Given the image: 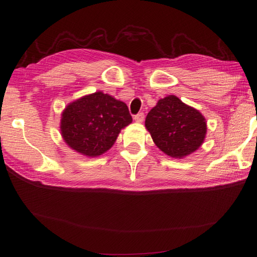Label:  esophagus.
<instances>
[{
    "instance_id": "1",
    "label": "esophagus",
    "mask_w": 257,
    "mask_h": 257,
    "mask_svg": "<svg viewBox=\"0 0 257 257\" xmlns=\"http://www.w3.org/2000/svg\"><path fill=\"white\" fill-rule=\"evenodd\" d=\"M134 119H135V120H136L137 122H139V123H140V122H142L143 120H145V115H143L142 112H139L138 115H136V116H135V118H134Z\"/></svg>"
}]
</instances>
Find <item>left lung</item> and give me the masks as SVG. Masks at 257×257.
I'll use <instances>...</instances> for the list:
<instances>
[{
	"label": "left lung",
	"mask_w": 257,
	"mask_h": 257,
	"mask_svg": "<svg viewBox=\"0 0 257 257\" xmlns=\"http://www.w3.org/2000/svg\"><path fill=\"white\" fill-rule=\"evenodd\" d=\"M146 128L160 150L174 159H183L198 150L207 135L204 115L175 95L158 100L148 112Z\"/></svg>",
	"instance_id": "8db88e82"
}]
</instances>
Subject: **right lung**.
<instances>
[{
  "label": "right lung",
  "mask_w": 257,
  "mask_h": 257,
  "mask_svg": "<svg viewBox=\"0 0 257 257\" xmlns=\"http://www.w3.org/2000/svg\"><path fill=\"white\" fill-rule=\"evenodd\" d=\"M131 122L133 117L123 101L98 91L65 106L60 133L72 150L84 157L96 158L114 146L121 129Z\"/></svg>",
  "instance_id": "1"
}]
</instances>
